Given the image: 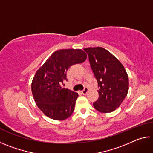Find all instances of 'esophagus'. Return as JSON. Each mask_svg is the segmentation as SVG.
<instances>
[{"label": "esophagus", "instance_id": "esophagus-1", "mask_svg": "<svg viewBox=\"0 0 153 153\" xmlns=\"http://www.w3.org/2000/svg\"><path fill=\"white\" fill-rule=\"evenodd\" d=\"M88 88L87 87H85L84 88V89L83 90H82L81 91V92H82V94H87V92H88Z\"/></svg>", "mask_w": 153, "mask_h": 153}]
</instances>
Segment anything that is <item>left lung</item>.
<instances>
[{"label":"left lung","mask_w":153,"mask_h":153,"mask_svg":"<svg viewBox=\"0 0 153 153\" xmlns=\"http://www.w3.org/2000/svg\"><path fill=\"white\" fill-rule=\"evenodd\" d=\"M84 50L98 87V100L93 103L101 113H110L120 107L128 92V76L122 64L112 54L102 47Z\"/></svg>","instance_id":"left-lung-1"}]
</instances>
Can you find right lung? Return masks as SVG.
Returning a JSON list of instances; mask_svg holds the SVG:
<instances>
[{
  "label": "right lung",
  "mask_w": 153,
  "mask_h": 153,
  "mask_svg": "<svg viewBox=\"0 0 153 153\" xmlns=\"http://www.w3.org/2000/svg\"><path fill=\"white\" fill-rule=\"evenodd\" d=\"M87 58L81 49H61L51 55L38 69L32 83V92L36 105L53 120H63L73 113L78 94L62 88L67 81V71L74 64Z\"/></svg>",
  "instance_id": "right-lung-1"
}]
</instances>
